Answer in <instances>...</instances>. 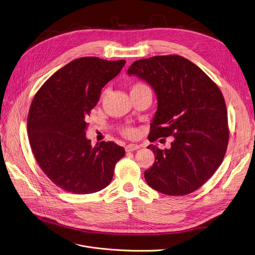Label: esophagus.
I'll return each mask as SVG.
<instances>
[{
  "instance_id": "esophagus-1",
  "label": "esophagus",
  "mask_w": 255,
  "mask_h": 255,
  "mask_svg": "<svg viewBox=\"0 0 255 255\" xmlns=\"http://www.w3.org/2000/svg\"><path fill=\"white\" fill-rule=\"evenodd\" d=\"M138 148H140L138 144H133V143H130L125 147L126 151H134V150H137Z\"/></svg>"
}]
</instances>
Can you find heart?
I'll return each instance as SVG.
<instances>
[{"instance_id":"b5f03b06","label":"heart","mask_w":255,"mask_h":255,"mask_svg":"<svg viewBox=\"0 0 255 255\" xmlns=\"http://www.w3.org/2000/svg\"><path fill=\"white\" fill-rule=\"evenodd\" d=\"M142 87H146V86H145V85H143V84L138 83V84H135L134 86L132 87V89H137V88H142ZM123 134L125 135V136H127V137L133 138V137H135L137 135V130L134 129V128H131V127L124 128L123 129Z\"/></svg>"}]
</instances>
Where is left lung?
I'll return each instance as SVG.
<instances>
[{
	"label": "left lung",
	"mask_w": 255,
	"mask_h": 255,
	"mask_svg": "<svg viewBox=\"0 0 255 255\" xmlns=\"http://www.w3.org/2000/svg\"><path fill=\"white\" fill-rule=\"evenodd\" d=\"M127 74L145 81L157 96L148 140L173 139L169 148L147 146L155 154V163L144 171L146 183L170 196L195 192L226 155L229 128L222 91L199 66L178 55L136 60Z\"/></svg>",
	"instance_id": "obj_1"
}]
</instances>
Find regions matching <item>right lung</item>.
I'll list each match as a JSON object with an SVG mask.
<instances>
[{
	"mask_svg": "<svg viewBox=\"0 0 255 255\" xmlns=\"http://www.w3.org/2000/svg\"><path fill=\"white\" fill-rule=\"evenodd\" d=\"M125 60L82 57L51 76L32 99L27 118L28 140L43 172L62 190L92 194L113 179L123 146L86 137V118L101 90L119 75Z\"/></svg>",
	"mask_w": 255,
	"mask_h": 255,
	"instance_id": "add662e5",
	"label": "right lung"
}]
</instances>
